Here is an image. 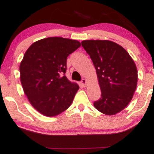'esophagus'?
<instances>
[{
  "label": "esophagus",
  "instance_id": "obj_1",
  "mask_svg": "<svg viewBox=\"0 0 154 154\" xmlns=\"http://www.w3.org/2000/svg\"><path fill=\"white\" fill-rule=\"evenodd\" d=\"M81 83L82 84V86H83L84 87H85L86 85V80L85 79H82V81H81Z\"/></svg>",
  "mask_w": 154,
  "mask_h": 154
}]
</instances>
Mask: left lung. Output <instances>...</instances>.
<instances>
[{"instance_id":"8db88e82","label":"left lung","mask_w":154,"mask_h":154,"mask_svg":"<svg viewBox=\"0 0 154 154\" xmlns=\"http://www.w3.org/2000/svg\"><path fill=\"white\" fill-rule=\"evenodd\" d=\"M82 46L96 70L101 98L94 105L102 113L114 115L133 98L137 87V70L124 48L109 40H84Z\"/></svg>"}]
</instances>
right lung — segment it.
Returning a JSON list of instances; mask_svg holds the SVG:
<instances>
[{
    "label": "right lung",
    "mask_w": 154,
    "mask_h": 154,
    "mask_svg": "<svg viewBox=\"0 0 154 154\" xmlns=\"http://www.w3.org/2000/svg\"><path fill=\"white\" fill-rule=\"evenodd\" d=\"M81 46L77 40L51 37L32 44L19 71L23 91L32 106L47 116L64 112L79 87L66 77L67 58Z\"/></svg>",
    "instance_id": "add662e5"
}]
</instances>
